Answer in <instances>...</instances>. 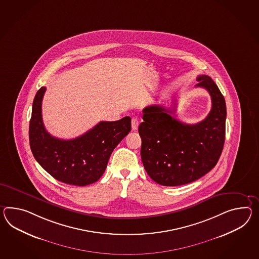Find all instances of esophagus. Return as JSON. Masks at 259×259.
Segmentation results:
<instances>
[{"mask_svg":"<svg viewBox=\"0 0 259 259\" xmlns=\"http://www.w3.org/2000/svg\"><path fill=\"white\" fill-rule=\"evenodd\" d=\"M131 123H132L133 131H137L138 127H139V120L137 118H133Z\"/></svg>","mask_w":259,"mask_h":259,"instance_id":"34e87169","label":"esophagus"}]
</instances>
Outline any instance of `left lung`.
I'll return each instance as SVG.
<instances>
[{
	"label": "left lung",
	"mask_w": 259,
	"mask_h": 259,
	"mask_svg": "<svg viewBox=\"0 0 259 259\" xmlns=\"http://www.w3.org/2000/svg\"><path fill=\"white\" fill-rule=\"evenodd\" d=\"M196 87L206 89L211 97L208 116L196 124H186L171 114L176 110L162 106L143 109L139 124L141 160L148 175L164 186L195 182L207 174L221 156L226 138L227 107L214 81L206 75L196 77Z\"/></svg>",
	"instance_id": "left-lung-1"
}]
</instances>
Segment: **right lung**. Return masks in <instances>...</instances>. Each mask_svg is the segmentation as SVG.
Returning a JSON list of instances; mask_svg holds the SVG:
<instances>
[{"label": "right lung", "mask_w": 259, "mask_h": 259, "mask_svg": "<svg viewBox=\"0 0 259 259\" xmlns=\"http://www.w3.org/2000/svg\"><path fill=\"white\" fill-rule=\"evenodd\" d=\"M45 92L46 87H41L33 99L29 127L30 147L35 160L62 183L86 186L97 182L114 149L131 131V118L100 121L76 139H57L46 130L42 120Z\"/></svg>", "instance_id": "right-lung-1"}]
</instances>
